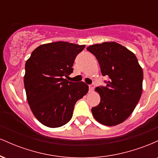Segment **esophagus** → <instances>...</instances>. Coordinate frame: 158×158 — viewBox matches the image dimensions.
Listing matches in <instances>:
<instances>
[{"label": "esophagus", "mask_w": 158, "mask_h": 158, "mask_svg": "<svg viewBox=\"0 0 158 158\" xmlns=\"http://www.w3.org/2000/svg\"><path fill=\"white\" fill-rule=\"evenodd\" d=\"M94 88V86L93 85H89V91H90V92H92V91H93Z\"/></svg>", "instance_id": "obj_1"}]
</instances>
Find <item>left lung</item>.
<instances>
[{
	"label": "left lung",
	"instance_id": "8db88e82",
	"mask_svg": "<svg viewBox=\"0 0 158 158\" xmlns=\"http://www.w3.org/2000/svg\"><path fill=\"white\" fill-rule=\"evenodd\" d=\"M87 50L96 56L102 76L109 81L97 87L100 102L92 108L97 122L107 126L120 124L132 114L143 91V73L135 54L114 41L90 45Z\"/></svg>",
	"mask_w": 158,
	"mask_h": 158
}]
</instances>
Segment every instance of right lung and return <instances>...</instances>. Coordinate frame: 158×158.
Masks as SVG:
<instances>
[{
    "instance_id": "right-lung-1",
    "label": "right lung",
    "mask_w": 158,
    "mask_h": 158,
    "mask_svg": "<svg viewBox=\"0 0 158 158\" xmlns=\"http://www.w3.org/2000/svg\"><path fill=\"white\" fill-rule=\"evenodd\" d=\"M85 47L64 41L41 44L26 61L23 82L27 102L44 126L58 128L68 123L77 101L88 93V86L83 81L64 79L73 72L74 60Z\"/></svg>"
}]
</instances>
